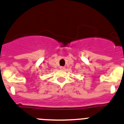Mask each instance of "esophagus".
<instances>
[{"label":"esophagus","mask_w":124,"mask_h":124,"mask_svg":"<svg viewBox=\"0 0 124 124\" xmlns=\"http://www.w3.org/2000/svg\"><path fill=\"white\" fill-rule=\"evenodd\" d=\"M60 69L61 70H63L64 69V67H63V66H60Z\"/></svg>","instance_id":"34e87169"}]
</instances>
